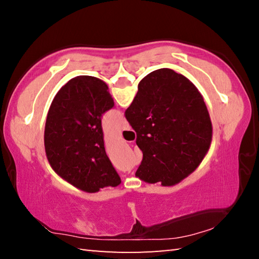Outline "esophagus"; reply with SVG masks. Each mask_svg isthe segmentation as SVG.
<instances>
[{"mask_svg":"<svg viewBox=\"0 0 259 259\" xmlns=\"http://www.w3.org/2000/svg\"><path fill=\"white\" fill-rule=\"evenodd\" d=\"M121 129H122V130H129V129H130V125H129V123H128V122H126L125 120L122 121Z\"/></svg>","mask_w":259,"mask_h":259,"instance_id":"esophagus-1","label":"esophagus"}]
</instances>
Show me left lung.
I'll list each match as a JSON object with an SVG mask.
<instances>
[{"instance_id": "1", "label": "left lung", "mask_w": 259, "mask_h": 259, "mask_svg": "<svg viewBox=\"0 0 259 259\" xmlns=\"http://www.w3.org/2000/svg\"><path fill=\"white\" fill-rule=\"evenodd\" d=\"M113 107L106 83L81 75L61 87L48 112V161L58 176L81 191L96 193L121 184L104 147L102 115Z\"/></svg>"}]
</instances>
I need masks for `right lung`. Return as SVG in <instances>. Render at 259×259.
I'll use <instances>...</instances> for the list:
<instances>
[{
	"instance_id": "right-lung-1",
	"label": "right lung",
	"mask_w": 259,
	"mask_h": 259,
	"mask_svg": "<svg viewBox=\"0 0 259 259\" xmlns=\"http://www.w3.org/2000/svg\"><path fill=\"white\" fill-rule=\"evenodd\" d=\"M124 115L143 152L136 177L146 183H181L198 168L211 144L212 125L202 96L170 68L156 69L139 82Z\"/></svg>"
}]
</instances>
